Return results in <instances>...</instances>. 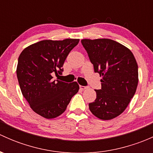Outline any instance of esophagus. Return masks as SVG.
Segmentation results:
<instances>
[{
    "label": "esophagus",
    "mask_w": 153,
    "mask_h": 153,
    "mask_svg": "<svg viewBox=\"0 0 153 153\" xmlns=\"http://www.w3.org/2000/svg\"><path fill=\"white\" fill-rule=\"evenodd\" d=\"M86 86H80V89H81V90H84V89H86Z\"/></svg>",
    "instance_id": "34e87169"
}]
</instances>
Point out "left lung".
I'll return each mask as SVG.
<instances>
[{
  "instance_id": "left-lung-1",
  "label": "left lung",
  "mask_w": 153,
  "mask_h": 153,
  "mask_svg": "<svg viewBox=\"0 0 153 153\" xmlns=\"http://www.w3.org/2000/svg\"><path fill=\"white\" fill-rule=\"evenodd\" d=\"M95 72L101 77V89L89 110L101 120L121 115L134 96L138 83V64L130 49L108 38L82 39Z\"/></svg>"
}]
</instances>
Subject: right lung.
Listing matches in <instances>:
<instances>
[{"label":"right lung","mask_w":153,"mask_h":153,"mask_svg":"<svg viewBox=\"0 0 153 153\" xmlns=\"http://www.w3.org/2000/svg\"><path fill=\"white\" fill-rule=\"evenodd\" d=\"M79 41L43 40L20 54L16 73L21 92L32 110L44 118L61 115L79 90L76 81L67 84L52 77L61 75L67 55Z\"/></svg>","instance_id":"1"}]
</instances>
